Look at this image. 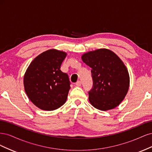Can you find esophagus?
<instances>
[{
  "label": "esophagus",
  "instance_id": "esophagus-1",
  "mask_svg": "<svg viewBox=\"0 0 152 152\" xmlns=\"http://www.w3.org/2000/svg\"><path fill=\"white\" fill-rule=\"evenodd\" d=\"M81 84H82V82H81V81H80V80L77 81V82H76V83H75V85H76V86H78V87L80 86H81Z\"/></svg>",
  "mask_w": 152,
  "mask_h": 152
}]
</instances>
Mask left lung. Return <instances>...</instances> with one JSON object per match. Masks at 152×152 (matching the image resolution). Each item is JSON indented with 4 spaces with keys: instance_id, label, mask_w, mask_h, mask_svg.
Returning a JSON list of instances; mask_svg holds the SVG:
<instances>
[{
    "instance_id": "obj_1",
    "label": "left lung",
    "mask_w": 152,
    "mask_h": 152,
    "mask_svg": "<svg viewBox=\"0 0 152 152\" xmlns=\"http://www.w3.org/2000/svg\"><path fill=\"white\" fill-rule=\"evenodd\" d=\"M82 59L92 69L93 85L88 93L91 104L103 111L117 107L126 96L130 82L120 58L109 49H99L84 54Z\"/></svg>"
}]
</instances>
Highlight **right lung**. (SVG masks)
Wrapping results in <instances>:
<instances>
[{"mask_svg":"<svg viewBox=\"0 0 152 152\" xmlns=\"http://www.w3.org/2000/svg\"><path fill=\"white\" fill-rule=\"evenodd\" d=\"M66 53L49 49L37 56L25 73L23 84L28 98L41 110L51 111L66 102L70 82L61 71Z\"/></svg>","mask_w":152,"mask_h":152,"instance_id":"1","label":"right lung"}]
</instances>
